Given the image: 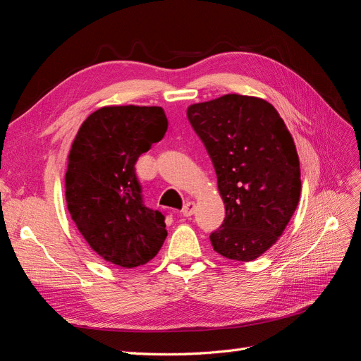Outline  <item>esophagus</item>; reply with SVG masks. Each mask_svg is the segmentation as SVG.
Listing matches in <instances>:
<instances>
[{
    "label": "esophagus",
    "instance_id": "esophagus-1",
    "mask_svg": "<svg viewBox=\"0 0 361 361\" xmlns=\"http://www.w3.org/2000/svg\"><path fill=\"white\" fill-rule=\"evenodd\" d=\"M194 212H195V203L194 202H187V203H185L183 209H182L183 216H191Z\"/></svg>",
    "mask_w": 361,
    "mask_h": 361
}]
</instances>
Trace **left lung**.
<instances>
[{
    "label": "left lung",
    "instance_id": "left-lung-1",
    "mask_svg": "<svg viewBox=\"0 0 361 361\" xmlns=\"http://www.w3.org/2000/svg\"><path fill=\"white\" fill-rule=\"evenodd\" d=\"M187 117L212 161L226 206L211 244L227 259L255 260L276 244L300 200L292 135L276 108L253 96L194 104Z\"/></svg>",
    "mask_w": 361,
    "mask_h": 361
}]
</instances>
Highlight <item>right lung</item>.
I'll return each instance as SVG.
<instances>
[{"label":"right lung","mask_w":361,"mask_h":361,"mask_svg":"<svg viewBox=\"0 0 361 361\" xmlns=\"http://www.w3.org/2000/svg\"><path fill=\"white\" fill-rule=\"evenodd\" d=\"M161 106H104L81 125L69 154L66 202L89 245L106 262L135 268L167 238L166 215L145 204L135 162L166 135Z\"/></svg>","instance_id":"add662e5"}]
</instances>
